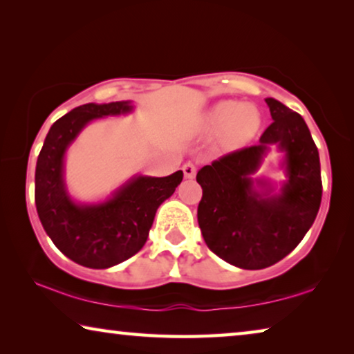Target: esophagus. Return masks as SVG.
Segmentation results:
<instances>
[{
  "label": "esophagus",
  "instance_id": "1",
  "mask_svg": "<svg viewBox=\"0 0 354 354\" xmlns=\"http://www.w3.org/2000/svg\"><path fill=\"white\" fill-rule=\"evenodd\" d=\"M183 171H184V178L194 179L195 175H197V167H195L192 162H187V164L183 165Z\"/></svg>",
  "mask_w": 354,
  "mask_h": 354
}]
</instances>
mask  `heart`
<instances>
[{
	"label": "heart",
	"instance_id": "obj_1",
	"mask_svg": "<svg viewBox=\"0 0 354 354\" xmlns=\"http://www.w3.org/2000/svg\"><path fill=\"white\" fill-rule=\"evenodd\" d=\"M260 116L250 105H243L234 100H222L207 109L200 121V129L203 132L223 131L230 142H245L254 137Z\"/></svg>",
	"mask_w": 354,
	"mask_h": 354
}]
</instances>
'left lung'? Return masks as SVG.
I'll use <instances>...</instances> for the list:
<instances>
[{"label": "left lung", "mask_w": 354, "mask_h": 354, "mask_svg": "<svg viewBox=\"0 0 354 354\" xmlns=\"http://www.w3.org/2000/svg\"><path fill=\"white\" fill-rule=\"evenodd\" d=\"M272 122L260 143L221 157L197 173L203 189L197 217L203 239L217 257L243 269H263L287 257L318 214L319 156L299 113L265 99ZM272 146L284 153L286 181L279 193L254 178Z\"/></svg>", "instance_id": "1"}]
</instances>
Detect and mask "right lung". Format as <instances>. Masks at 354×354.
Masks as SVG:
<instances>
[{"mask_svg":"<svg viewBox=\"0 0 354 354\" xmlns=\"http://www.w3.org/2000/svg\"><path fill=\"white\" fill-rule=\"evenodd\" d=\"M131 100L85 104L59 118L50 131L36 164V209L46 233L78 265L105 269L127 260L147 243L157 207L183 181V171L154 178L137 175L99 203H78L64 181L66 151L89 122L127 115Z\"/></svg>","mask_w":354,"mask_h":354,"instance_id":"add662e5","label":"right lung"}]
</instances>
